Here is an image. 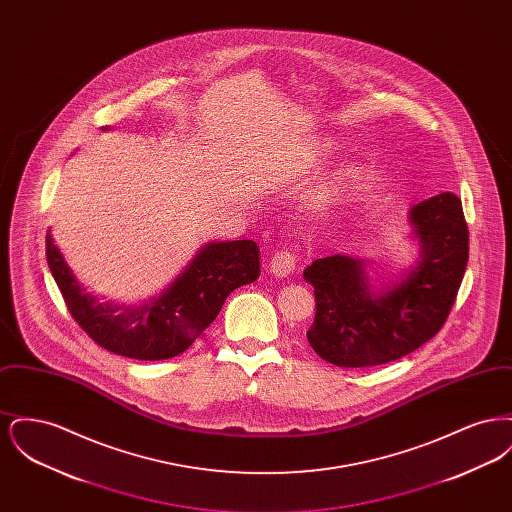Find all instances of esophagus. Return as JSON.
Instances as JSON below:
<instances>
[{
	"instance_id": "34e87169",
	"label": "esophagus",
	"mask_w": 512,
	"mask_h": 512,
	"mask_svg": "<svg viewBox=\"0 0 512 512\" xmlns=\"http://www.w3.org/2000/svg\"><path fill=\"white\" fill-rule=\"evenodd\" d=\"M268 268L274 276L278 278H286L295 272V255L290 249H282L278 253H274V257L270 259Z\"/></svg>"
}]
</instances>
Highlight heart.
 <instances>
[{"label": "heart", "mask_w": 512, "mask_h": 512, "mask_svg": "<svg viewBox=\"0 0 512 512\" xmlns=\"http://www.w3.org/2000/svg\"><path fill=\"white\" fill-rule=\"evenodd\" d=\"M351 180H353V171L345 169V171L338 172V174L328 182V186H324V190L320 192V197H322V199H330V197L340 194L341 190H345V188L351 184Z\"/></svg>", "instance_id": "obj_1"}]
</instances>
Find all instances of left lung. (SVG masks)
<instances>
[{
	"label": "left lung",
	"instance_id": "1",
	"mask_svg": "<svg viewBox=\"0 0 512 512\" xmlns=\"http://www.w3.org/2000/svg\"><path fill=\"white\" fill-rule=\"evenodd\" d=\"M420 257L399 282L374 290L366 261L332 255L305 268L317 315L307 330L315 353L336 366L361 368L397 361L432 340L457 299L468 263V226L451 192L409 211Z\"/></svg>",
	"mask_w": 512,
	"mask_h": 512
}]
</instances>
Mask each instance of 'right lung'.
Returning <instances> with one entry per match:
<instances>
[{
    "label": "right lung",
    "instance_id": "obj_1",
    "mask_svg": "<svg viewBox=\"0 0 512 512\" xmlns=\"http://www.w3.org/2000/svg\"><path fill=\"white\" fill-rule=\"evenodd\" d=\"M46 257L78 326L103 349L138 361L171 359L186 351L217 318L226 297L255 282L261 272L255 242H213L197 251L161 295L138 307H122L84 292L49 232Z\"/></svg>",
    "mask_w": 512,
    "mask_h": 512
}]
</instances>
